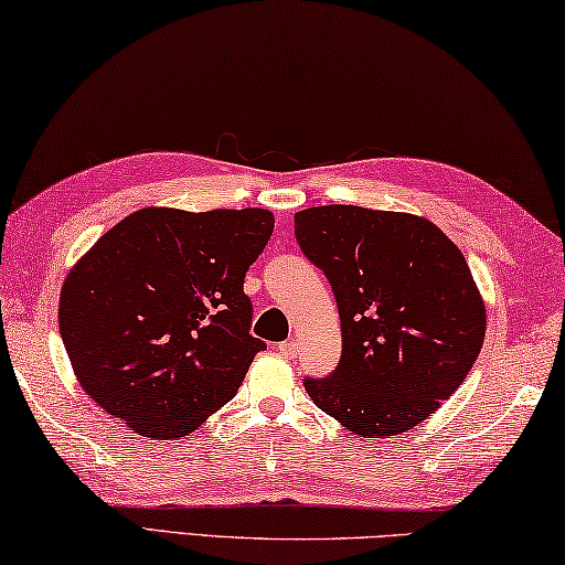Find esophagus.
Returning <instances> with one entry per match:
<instances>
[{"instance_id":"34e87169","label":"esophagus","mask_w":565,"mask_h":565,"mask_svg":"<svg viewBox=\"0 0 565 565\" xmlns=\"http://www.w3.org/2000/svg\"><path fill=\"white\" fill-rule=\"evenodd\" d=\"M276 351H279L284 358H289V361H291V358L299 355V343H296V341H284V343L276 345Z\"/></svg>"}]
</instances>
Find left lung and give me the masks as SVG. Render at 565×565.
Segmentation results:
<instances>
[{"instance_id": "1", "label": "left lung", "mask_w": 565, "mask_h": 565, "mask_svg": "<svg viewBox=\"0 0 565 565\" xmlns=\"http://www.w3.org/2000/svg\"><path fill=\"white\" fill-rule=\"evenodd\" d=\"M296 239L323 269L341 316L335 371L306 393L361 437H395L465 383L487 309L465 254L425 217L326 204L296 212Z\"/></svg>"}]
</instances>
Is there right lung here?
Instances as JSON below:
<instances>
[{
  "instance_id": "obj_1",
  "label": "right lung",
  "mask_w": 565,
  "mask_h": 565,
  "mask_svg": "<svg viewBox=\"0 0 565 565\" xmlns=\"http://www.w3.org/2000/svg\"><path fill=\"white\" fill-rule=\"evenodd\" d=\"M269 210L146 207L108 230L61 286L58 328L76 381L142 437L175 439L230 403L264 341L244 274Z\"/></svg>"
}]
</instances>
